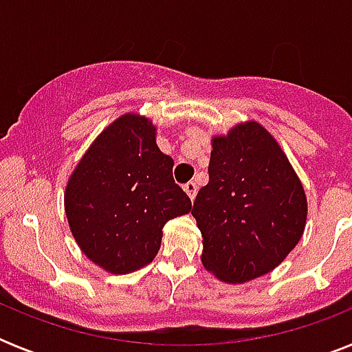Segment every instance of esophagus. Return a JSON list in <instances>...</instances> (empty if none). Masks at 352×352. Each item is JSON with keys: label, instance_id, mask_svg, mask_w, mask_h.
I'll list each match as a JSON object with an SVG mask.
<instances>
[{"label": "esophagus", "instance_id": "1", "mask_svg": "<svg viewBox=\"0 0 352 352\" xmlns=\"http://www.w3.org/2000/svg\"><path fill=\"white\" fill-rule=\"evenodd\" d=\"M182 188H184V192L188 193V197L193 201V199H195V195H197V184L190 181V182H186V184H184Z\"/></svg>", "mask_w": 352, "mask_h": 352}]
</instances>
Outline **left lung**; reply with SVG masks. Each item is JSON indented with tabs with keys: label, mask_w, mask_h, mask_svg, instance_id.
<instances>
[{
	"label": "left lung",
	"mask_w": 352,
	"mask_h": 352,
	"mask_svg": "<svg viewBox=\"0 0 352 352\" xmlns=\"http://www.w3.org/2000/svg\"><path fill=\"white\" fill-rule=\"evenodd\" d=\"M208 173L192 208L203 267L232 285L272 272L300 243L309 212L278 140L259 122H239L212 137Z\"/></svg>",
	"instance_id": "8db88e82"
}]
</instances>
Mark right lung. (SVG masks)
<instances>
[{"mask_svg":"<svg viewBox=\"0 0 352 352\" xmlns=\"http://www.w3.org/2000/svg\"><path fill=\"white\" fill-rule=\"evenodd\" d=\"M171 170L153 120L129 111L104 127L63 193L69 230L89 261L118 276L153 261L166 223L192 212Z\"/></svg>","mask_w":352,"mask_h":352,"instance_id":"add662e5","label":"right lung"}]
</instances>
